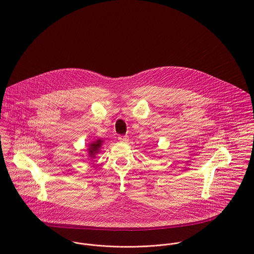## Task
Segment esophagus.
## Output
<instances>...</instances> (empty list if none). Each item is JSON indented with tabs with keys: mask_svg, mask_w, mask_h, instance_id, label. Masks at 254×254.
<instances>
[{
	"mask_svg": "<svg viewBox=\"0 0 254 254\" xmlns=\"http://www.w3.org/2000/svg\"><path fill=\"white\" fill-rule=\"evenodd\" d=\"M118 140H119V142H121V143H127L129 139H128L127 136H119V137H118Z\"/></svg>",
	"mask_w": 254,
	"mask_h": 254,
	"instance_id": "obj_1",
	"label": "esophagus"
}]
</instances>
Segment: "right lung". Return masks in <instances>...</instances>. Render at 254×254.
<instances>
[{
  "instance_id": "add662e5",
  "label": "right lung",
  "mask_w": 254,
  "mask_h": 254,
  "mask_svg": "<svg viewBox=\"0 0 254 254\" xmlns=\"http://www.w3.org/2000/svg\"><path fill=\"white\" fill-rule=\"evenodd\" d=\"M102 143H103L102 139H99V140H97V141H95V142H93V143H91V144L89 145L88 151H89V155H90L91 157L95 158L96 154L99 153L100 148H101V146H102Z\"/></svg>"
}]
</instances>
